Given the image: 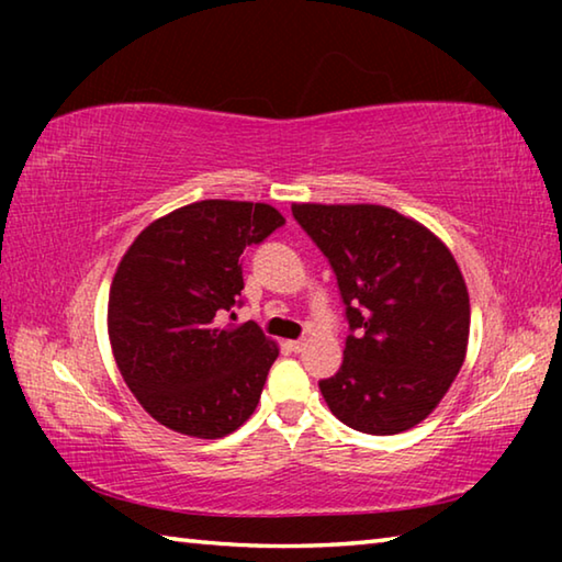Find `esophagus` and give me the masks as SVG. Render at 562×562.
I'll list each match as a JSON object with an SVG mask.
<instances>
[{
	"mask_svg": "<svg viewBox=\"0 0 562 562\" xmlns=\"http://www.w3.org/2000/svg\"><path fill=\"white\" fill-rule=\"evenodd\" d=\"M288 347L294 351V355H300V351H302L304 347H307V341H304V339H292Z\"/></svg>",
	"mask_w": 562,
	"mask_h": 562,
	"instance_id": "34e87169",
	"label": "esophagus"
}]
</instances>
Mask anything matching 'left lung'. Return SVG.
<instances>
[{"label": "left lung", "instance_id": "8db88e82", "mask_svg": "<svg viewBox=\"0 0 562 562\" xmlns=\"http://www.w3.org/2000/svg\"><path fill=\"white\" fill-rule=\"evenodd\" d=\"M294 221L337 274L349 335L319 392L341 424L389 436L424 422L459 374L471 304L453 255L384 205L294 203Z\"/></svg>", "mask_w": 562, "mask_h": 562}]
</instances>
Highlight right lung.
Here are the masks:
<instances>
[{"label":"right lung","instance_id":"right-lung-1","mask_svg":"<svg viewBox=\"0 0 562 562\" xmlns=\"http://www.w3.org/2000/svg\"><path fill=\"white\" fill-rule=\"evenodd\" d=\"M284 225L268 203L201 201L140 233L109 292V339L138 404L178 434L223 439L252 416L278 345L255 322L223 327L240 304L247 245Z\"/></svg>","mask_w":562,"mask_h":562}]
</instances>
